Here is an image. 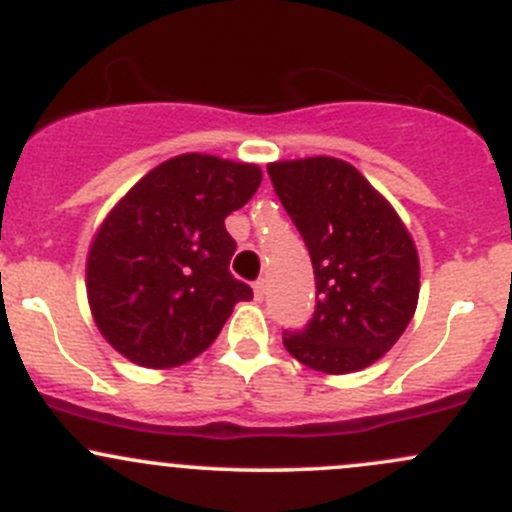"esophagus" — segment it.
I'll list each match as a JSON object with an SVG mask.
<instances>
[{
	"label": "esophagus",
	"instance_id": "obj_1",
	"mask_svg": "<svg viewBox=\"0 0 512 512\" xmlns=\"http://www.w3.org/2000/svg\"><path fill=\"white\" fill-rule=\"evenodd\" d=\"M252 292H255V299H257V302H262V299H265V294H267V285H265V280H257L255 285H252Z\"/></svg>",
	"mask_w": 512,
	"mask_h": 512
}]
</instances>
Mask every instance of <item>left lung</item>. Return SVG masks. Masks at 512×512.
Masks as SVG:
<instances>
[{"label": "left lung", "instance_id": "8db88e82", "mask_svg": "<svg viewBox=\"0 0 512 512\" xmlns=\"http://www.w3.org/2000/svg\"><path fill=\"white\" fill-rule=\"evenodd\" d=\"M282 208L307 245L317 307L282 342L324 374H349L381 359L409 327L418 302V255L389 200L339 158L267 165Z\"/></svg>", "mask_w": 512, "mask_h": 512}]
</instances>
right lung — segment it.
I'll use <instances>...</instances> for the list:
<instances>
[{
  "instance_id": "1",
  "label": "right lung",
  "mask_w": 512,
  "mask_h": 512,
  "mask_svg": "<svg viewBox=\"0 0 512 512\" xmlns=\"http://www.w3.org/2000/svg\"><path fill=\"white\" fill-rule=\"evenodd\" d=\"M262 183L252 163L203 153L170 158L143 175L98 227L86 292L98 332L148 369L203 354L232 307L252 299L235 280L225 218Z\"/></svg>"
}]
</instances>
